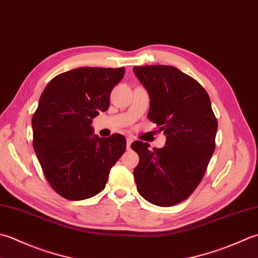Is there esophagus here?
Instances as JSON below:
<instances>
[{
	"label": "esophagus",
	"mask_w": 258,
	"mask_h": 258,
	"mask_svg": "<svg viewBox=\"0 0 258 258\" xmlns=\"http://www.w3.org/2000/svg\"><path fill=\"white\" fill-rule=\"evenodd\" d=\"M126 142H127V148H130L131 144H132V142H133V139L127 138V139H126Z\"/></svg>",
	"instance_id": "1"
}]
</instances>
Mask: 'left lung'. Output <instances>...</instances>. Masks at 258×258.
<instances>
[{
  "mask_svg": "<svg viewBox=\"0 0 258 258\" xmlns=\"http://www.w3.org/2000/svg\"><path fill=\"white\" fill-rule=\"evenodd\" d=\"M150 96L148 117L166 136L163 148L131 144L140 156L134 169L139 194L155 206L185 200L203 180L215 151L218 123L208 94L197 80L173 66L134 67Z\"/></svg>",
  "mask_w": 258,
  "mask_h": 258,
  "instance_id": "obj_1",
  "label": "left lung"
}]
</instances>
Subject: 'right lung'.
Returning <instances> with one entry per match:
<instances>
[{
  "label": "right lung",
  "mask_w": 258,
  "mask_h": 258,
  "mask_svg": "<svg viewBox=\"0 0 258 258\" xmlns=\"http://www.w3.org/2000/svg\"><path fill=\"white\" fill-rule=\"evenodd\" d=\"M125 68L80 67L58 75L44 88L32 117L33 149L45 179L68 200L102 191L126 150L123 135L94 134L93 118L109 107Z\"/></svg>",
  "instance_id": "1"
}]
</instances>
